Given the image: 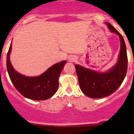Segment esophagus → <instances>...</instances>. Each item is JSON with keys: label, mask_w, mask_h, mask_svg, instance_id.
<instances>
[{"label": "esophagus", "mask_w": 134, "mask_h": 134, "mask_svg": "<svg viewBox=\"0 0 134 134\" xmlns=\"http://www.w3.org/2000/svg\"><path fill=\"white\" fill-rule=\"evenodd\" d=\"M68 60H69V62H75L76 59H75V58L74 57V56H71L70 58H69Z\"/></svg>", "instance_id": "1"}]
</instances>
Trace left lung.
I'll return each instance as SVG.
<instances>
[{
  "label": "left lung",
  "instance_id": "obj_1",
  "mask_svg": "<svg viewBox=\"0 0 134 134\" xmlns=\"http://www.w3.org/2000/svg\"><path fill=\"white\" fill-rule=\"evenodd\" d=\"M106 24L121 40V51L117 64L105 73L88 69L79 65H75L81 90L87 97L93 98H103L114 93L123 82L128 69L126 47L123 37L111 24Z\"/></svg>",
  "mask_w": 134,
  "mask_h": 134
}]
</instances>
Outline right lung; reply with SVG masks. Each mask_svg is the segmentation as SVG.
<instances>
[{
	"mask_svg": "<svg viewBox=\"0 0 134 134\" xmlns=\"http://www.w3.org/2000/svg\"><path fill=\"white\" fill-rule=\"evenodd\" d=\"M12 43L6 58V67L11 81L23 96L34 100H43L52 97L58 88V79L66 61H62L50 67L37 77H28L14 70L9 60Z\"/></svg>",
	"mask_w": 134,
	"mask_h": 134,
	"instance_id": "1",
	"label": "right lung"
}]
</instances>
